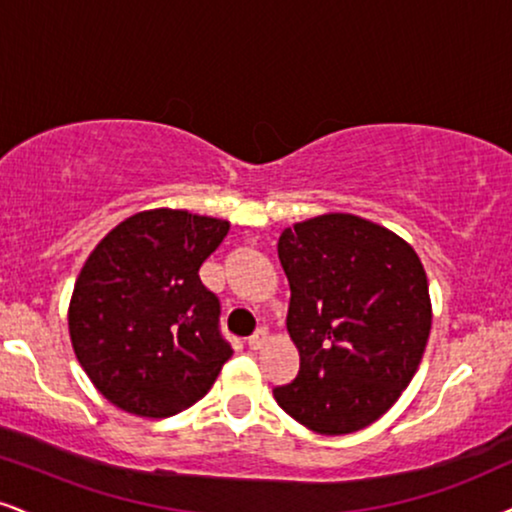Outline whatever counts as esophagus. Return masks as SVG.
I'll return each mask as SVG.
<instances>
[{"instance_id":"34e87169","label":"esophagus","mask_w":512,"mask_h":512,"mask_svg":"<svg viewBox=\"0 0 512 512\" xmlns=\"http://www.w3.org/2000/svg\"><path fill=\"white\" fill-rule=\"evenodd\" d=\"M266 342H268V332L266 330H258L256 334H251L249 337V349L251 351H258V349H263V346H266Z\"/></svg>"}]
</instances>
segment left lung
<instances>
[{
  "label": "left lung",
  "instance_id": "1",
  "mask_svg": "<svg viewBox=\"0 0 512 512\" xmlns=\"http://www.w3.org/2000/svg\"><path fill=\"white\" fill-rule=\"evenodd\" d=\"M277 256L292 299L287 332L299 372L277 406L308 430L339 437L380 420L422 361L432 301L406 239L353 213H323L282 230Z\"/></svg>",
  "mask_w": 512,
  "mask_h": 512
}]
</instances>
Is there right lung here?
Instances as JSON below:
<instances>
[{"label": "right lung", "mask_w": 512, "mask_h": 512, "mask_svg": "<svg viewBox=\"0 0 512 512\" xmlns=\"http://www.w3.org/2000/svg\"><path fill=\"white\" fill-rule=\"evenodd\" d=\"M227 232V220L151 208L118 223L87 256L68 332L82 370L113 406L168 418L213 387L232 349L199 268Z\"/></svg>", "instance_id": "1"}]
</instances>
